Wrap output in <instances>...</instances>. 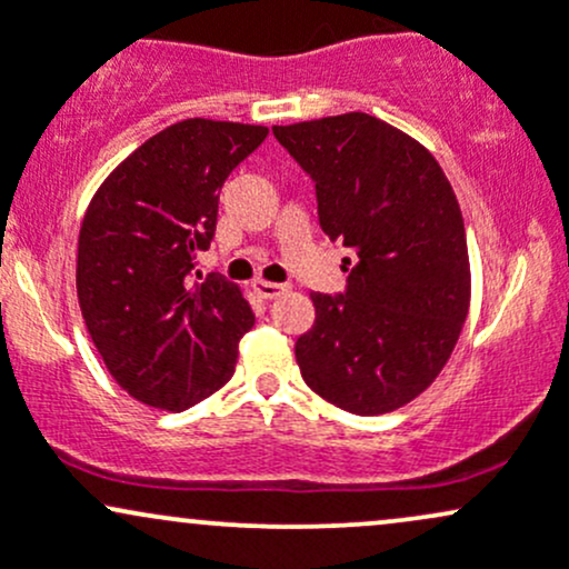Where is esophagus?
<instances>
[{"instance_id":"34e87169","label":"esophagus","mask_w":569,"mask_h":569,"mask_svg":"<svg viewBox=\"0 0 569 569\" xmlns=\"http://www.w3.org/2000/svg\"><path fill=\"white\" fill-rule=\"evenodd\" d=\"M251 289L257 291L262 299H276V297H280V293H283V291H289V286H283V283H270V280H253Z\"/></svg>"}]
</instances>
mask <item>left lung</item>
Here are the masks:
<instances>
[{"mask_svg":"<svg viewBox=\"0 0 569 569\" xmlns=\"http://www.w3.org/2000/svg\"><path fill=\"white\" fill-rule=\"evenodd\" d=\"M272 133L316 181L321 230L358 257L342 293H310L316 323L293 345L302 380L352 415L403 407L439 377L471 302L455 189L422 143L371 114Z\"/></svg>","mask_w":569,"mask_h":569,"instance_id":"1","label":"left lung"}]
</instances>
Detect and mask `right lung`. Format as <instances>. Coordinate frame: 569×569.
<instances>
[{
	"mask_svg": "<svg viewBox=\"0 0 569 569\" xmlns=\"http://www.w3.org/2000/svg\"><path fill=\"white\" fill-rule=\"evenodd\" d=\"M264 139V126L181 120L90 200L77 297L109 375L136 401L184 411L230 382L253 312L224 276L202 278L194 257L217 232L221 184Z\"/></svg>",
	"mask_w": 569,
	"mask_h": 569,
	"instance_id": "obj_1",
	"label": "right lung"
}]
</instances>
